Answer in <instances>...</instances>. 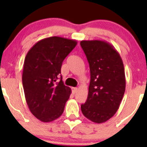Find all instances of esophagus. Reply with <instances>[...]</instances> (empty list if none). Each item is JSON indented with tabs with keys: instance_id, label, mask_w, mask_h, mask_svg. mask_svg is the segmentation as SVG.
Here are the masks:
<instances>
[{
	"instance_id": "34e87169",
	"label": "esophagus",
	"mask_w": 147,
	"mask_h": 147,
	"mask_svg": "<svg viewBox=\"0 0 147 147\" xmlns=\"http://www.w3.org/2000/svg\"><path fill=\"white\" fill-rule=\"evenodd\" d=\"M78 88H76V87H72V94H75V93L78 92Z\"/></svg>"
}]
</instances>
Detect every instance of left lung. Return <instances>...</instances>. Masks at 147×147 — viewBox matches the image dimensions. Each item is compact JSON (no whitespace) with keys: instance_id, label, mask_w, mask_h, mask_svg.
<instances>
[{"instance_id":"8db88e82","label":"left lung","mask_w":147,"mask_h":147,"mask_svg":"<svg viewBox=\"0 0 147 147\" xmlns=\"http://www.w3.org/2000/svg\"><path fill=\"white\" fill-rule=\"evenodd\" d=\"M80 45L90 69L88 96L81 110L90 121L101 124L119 107L126 87L124 64L116 49L106 41L82 40Z\"/></svg>"}]
</instances>
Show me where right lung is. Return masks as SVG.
<instances>
[{"label": "right lung", "mask_w": 147, "mask_h": 147, "mask_svg": "<svg viewBox=\"0 0 147 147\" xmlns=\"http://www.w3.org/2000/svg\"><path fill=\"white\" fill-rule=\"evenodd\" d=\"M77 44L75 40L50 37L36 42L26 55L22 76L25 97L31 113L42 122L63 113L71 89L62 78L57 80L63 60Z\"/></svg>", "instance_id": "right-lung-1"}]
</instances>
